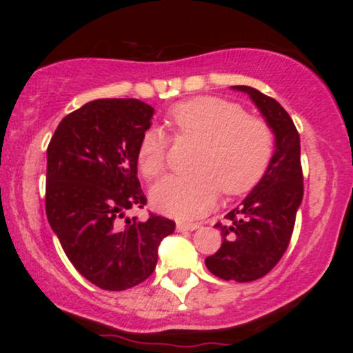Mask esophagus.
Segmentation results:
<instances>
[{
  "instance_id": "34e87169",
  "label": "esophagus",
  "mask_w": 353,
  "mask_h": 353,
  "mask_svg": "<svg viewBox=\"0 0 353 353\" xmlns=\"http://www.w3.org/2000/svg\"><path fill=\"white\" fill-rule=\"evenodd\" d=\"M199 228L201 225L197 224V222H182V221L177 222V230H181V232H184V230H196Z\"/></svg>"
}]
</instances>
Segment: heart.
Here are the masks:
<instances>
[{
	"label": "heart",
	"instance_id": "1",
	"mask_svg": "<svg viewBox=\"0 0 353 353\" xmlns=\"http://www.w3.org/2000/svg\"><path fill=\"white\" fill-rule=\"evenodd\" d=\"M176 139L201 141L189 176L165 177L154 185L152 202L161 212L179 219L205 214L221 190L241 196L259 184L274 156V132L264 119L247 116L241 104L201 96L176 104L168 114ZM169 139L151 128L141 136L137 165L145 179H157L168 168Z\"/></svg>",
	"mask_w": 353,
	"mask_h": 353
}]
</instances>
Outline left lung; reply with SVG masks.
I'll list each match as a JSON object with an SVG mask.
<instances>
[{
	"label": "left lung",
	"mask_w": 353,
	"mask_h": 353,
	"mask_svg": "<svg viewBox=\"0 0 353 353\" xmlns=\"http://www.w3.org/2000/svg\"><path fill=\"white\" fill-rule=\"evenodd\" d=\"M232 89L247 92L265 117L275 136V152L261 182L225 216L228 224H216L222 244L205 259V267L224 281L250 282L277 265L292 237L303 197L301 137L277 101L250 86Z\"/></svg>",
	"instance_id": "left-lung-1"
}]
</instances>
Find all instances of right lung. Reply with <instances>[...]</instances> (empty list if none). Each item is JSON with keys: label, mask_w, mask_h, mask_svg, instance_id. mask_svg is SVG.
<instances>
[{"label": "right lung", "mask_w": 353, "mask_h": 353, "mask_svg": "<svg viewBox=\"0 0 353 353\" xmlns=\"http://www.w3.org/2000/svg\"><path fill=\"white\" fill-rule=\"evenodd\" d=\"M154 108L139 99H96L68 114L48 145L46 216L76 270L104 290L144 282L157 247L174 232L171 219L143 209L137 145Z\"/></svg>", "instance_id": "1"}]
</instances>
